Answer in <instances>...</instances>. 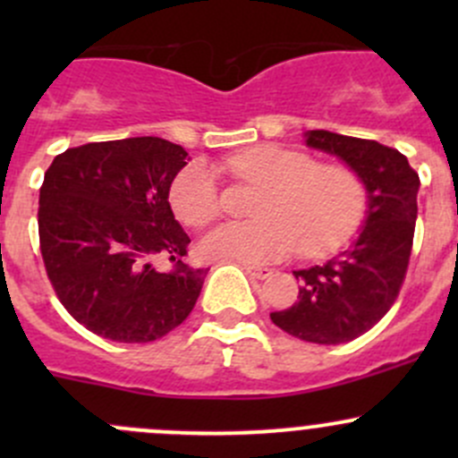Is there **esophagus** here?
I'll return each mask as SVG.
<instances>
[{
  "instance_id": "obj_1",
  "label": "esophagus",
  "mask_w": 458,
  "mask_h": 458,
  "mask_svg": "<svg viewBox=\"0 0 458 458\" xmlns=\"http://www.w3.org/2000/svg\"><path fill=\"white\" fill-rule=\"evenodd\" d=\"M243 270L252 276V279H267L272 275L270 267H263V266H252V263H243Z\"/></svg>"
}]
</instances>
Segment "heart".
I'll return each instance as SVG.
<instances>
[{
  "label": "heart",
  "instance_id": "1",
  "mask_svg": "<svg viewBox=\"0 0 458 458\" xmlns=\"http://www.w3.org/2000/svg\"><path fill=\"white\" fill-rule=\"evenodd\" d=\"M230 177L263 186L250 224L216 225L199 243L208 259L267 263L303 250L327 257L361 228L368 191L354 168L339 161L317 164L308 152L257 146L224 161ZM170 206L186 225H206L221 212L216 179L203 164H191L170 186Z\"/></svg>",
  "mask_w": 458,
  "mask_h": 458
}]
</instances>
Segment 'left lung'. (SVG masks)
<instances>
[{"label":"left lung","instance_id":"1","mask_svg":"<svg viewBox=\"0 0 458 458\" xmlns=\"http://www.w3.org/2000/svg\"><path fill=\"white\" fill-rule=\"evenodd\" d=\"M308 146L341 157L368 191V219L357 242L326 266L297 270V301L272 312L275 326L310 344L352 341L394 306L408 272L417 225L419 174L396 148L372 140L308 132Z\"/></svg>","mask_w":458,"mask_h":458}]
</instances>
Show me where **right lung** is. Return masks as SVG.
Masks as SVG:
<instances>
[{"mask_svg":"<svg viewBox=\"0 0 458 458\" xmlns=\"http://www.w3.org/2000/svg\"><path fill=\"white\" fill-rule=\"evenodd\" d=\"M188 152L161 137L68 148L39 188V250L77 323L117 344H148L186 321L208 267L186 263L191 237L170 210ZM168 258L171 267H156Z\"/></svg>","mask_w":458,"mask_h":458,"instance_id":"right-lung-1","label":"right lung"}]
</instances>
